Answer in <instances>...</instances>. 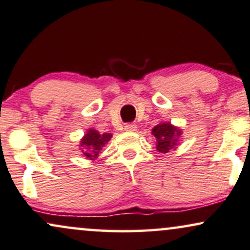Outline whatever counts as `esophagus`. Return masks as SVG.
<instances>
[{
    "mask_svg": "<svg viewBox=\"0 0 250 250\" xmlns=\"http://www.w3.org/2000/svg\"><path fill=\"white\" fill-rule=\"evenodd\" d=\"M136 129H137V125H132V123H129V125H125V131H136Z\"/></svg>",
    "mask_w": 250,
    "mask_h": 250,
    "instance_id": "34e87169",
    "label": "esophagus"
}]
</instances>
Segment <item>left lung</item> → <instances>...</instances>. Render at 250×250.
I'll list each match as a JSON object with an SVG mask.
<instances>
[{"label":"left lung","instance_id":"obj_1","mask_svg":"<svg viewBox=\"0 0 250 250\" xmlns=\"http://www.w3.org/2000/svg\"><path fill=\"white\" fill-rule=\"evenodd\" d=\"M181 129L174 127L169 122H163L152 129V135L156 138L157 150L162 153L169 152L179 143L181 137Z\"/></svg>","mask_w":250,"mask_h":250}]
</instances>
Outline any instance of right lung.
I'll return each mask as SVG.
<instances>
[{
    "mask_svg": "<svg viewBox=\"0 0 250 250\" xmlns=\"http://www.w3.org/2000/svg\"><path fill=\"white\" fill-rule=\"evenodd\" d=\"M112 138V134H100L94 129H88L86 134L81 141V146L84 148L82 152L87 159L94 160L99 156V152L103 150L106 143Z\"/></svg>",
    "mask_w": 250,
    "mask_h": 250,
    "instance_id": "add662e5",
    "label": "right lung"
}]
</instances>
